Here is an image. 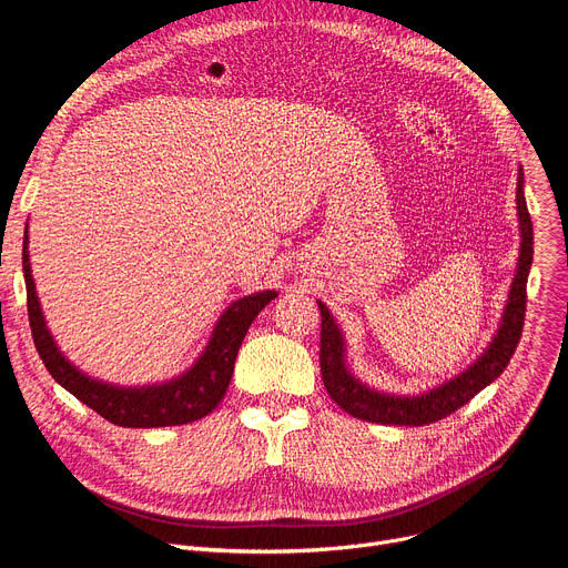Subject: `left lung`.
I'll return each instance as SVG.
<instances>
[{
  "mask_svg": "<svg viewBox=\"0 0 568 568\" xmlns=\"http://www.w3.org/2000/svg\"><path fill=\"white\" fill-rule=\"evenodd\" d=\"M523 184H525V176L520 168L516 204H518V221H520L523 239H520V257H518V268L511 283L509 302H506L497 336L493 338L488 349L458 377L435 386V389L422 396H389V394L368 389L366 384H362L347 371L343 334L338 329V324L334 322L329 308H326L322 302H317L322 313V334H320L322 382L326 386V394L332 396L334 403L341 405V409L352 414L354 419H364L371 424L424 426L454 414L504 373L506 364L511 362V356L523 336L525 306H527V276H529L531 255H534V230L527 212Z\"/></svg>",
  "mask_w": 568,
  "mask_h": 568,
  "instance_id": "left-lung-1",
  "label": "left lung"
}]
</instances>
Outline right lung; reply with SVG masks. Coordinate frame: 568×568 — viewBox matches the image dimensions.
<instances>
[{
    "label": "right lung",
    "instance_id": "1",
    "mask_svg": "<svg viewBox=\"0 0 568 568\" xmlns=\"http://www.w3.org/2000/svg\"><path fill=\"white\" fill-rule=\"evenodd\" d=\"M22 272L27 285V313L29 326H32L34 345L43 359L48 373L64 386L69 394L92 407L103 419L114 426L124 428H161V426H184L202 419L209 412H214L223 400L232 373L236 352L244 343L248 326L257 313L276 300L274 290H264L244 300L234 302L219 320L216 329L209 341L206 349L191 371L165 384L142 386V389H124L99 379L87 377L67 356L57 349L37 296L32 266H29L27 234L22 242Z\"/></svg>",
    "mask_w": 568,
    "mask_h": 568
}]
</instances>
